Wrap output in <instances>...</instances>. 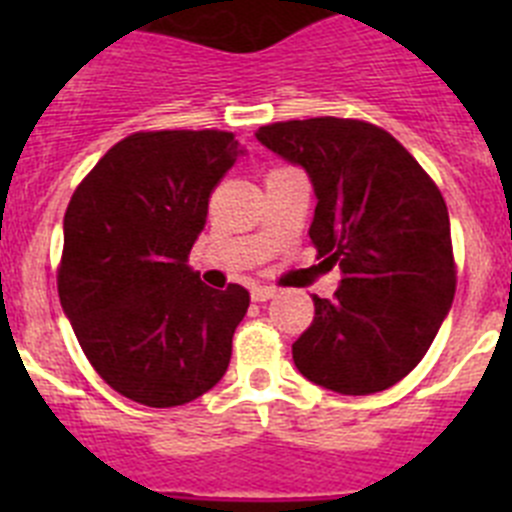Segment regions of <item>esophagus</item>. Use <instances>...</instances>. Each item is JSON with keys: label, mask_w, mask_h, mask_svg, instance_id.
Segmentation results:
<instances>
[{"label": "esophagus", "mask_w": 512, "mask_h": 512, "mask_svg": "<svg viewBox=\"0 0 512 512\" xmlns=\"http://www.w3.org/2000/svg\"><path fill=\"white\" fill-rule=\"evenodd\" d=\"M271 297H277V289L274 287H253L251 289V300L253 302H266Z\"/></svg>", "instance_id": "esophagus-1"}]
</instances>
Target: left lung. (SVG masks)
<instances>
[{"label":"left lung","mask_w":512,"mask_h":512,"mask_svg":"<svg viewBox=\"0 0 512 512\" xmlns=\"http://www.w3.org/2000/svg\"><path fill=\"white\" fill-rule=\"evenodd\" d=\"M256 138L310 174V241L341 269L333 300L292 343L302 377L341 395H374L408 377L456 292L449 210L400 140L366 120L271 122Z\"/></svg>","instance_id":"8db88e82"}]
</instances>
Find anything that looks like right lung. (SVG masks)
<instances>
[{"instance_id":"right-lung-1","label":"right lung","mask_w":512,"mask_h":512,"mask_svg":"<svg viewBox=\"0 0 512 512\" xmlns=\"http://www.w3.org/2000/svg\"><path fill=\"white\" fill-rule=\"evenodd\" d=\"M238 153L225 130H140L99 158L66 207L63 312L94 372L148 408L197 400L230 364L251 295L207 287L187 261Z\"/></svg>"}]
</instances>
